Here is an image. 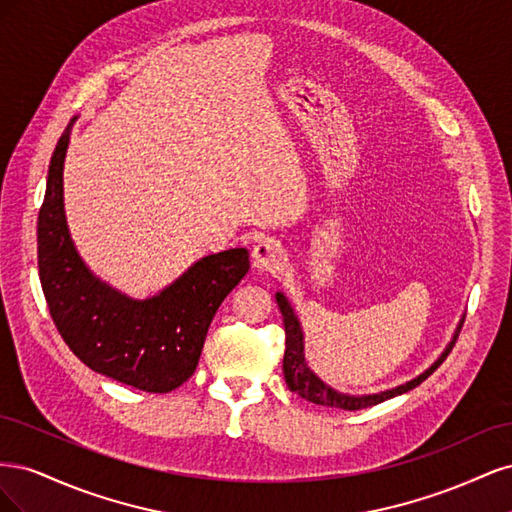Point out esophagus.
I'll return each instance as SVG.
<instances>
[{
    "instance_id": "1",
    "label": "esophagus",
    "mask_w": 512,
    "mask_h": 512,
    "mask_svg": "<svg viewBox=\"0 0 512 512\" xmlns=\"http://www.w3.org/2000/svg\"><path fill=\"white\" fill-rule=\"evenodd\" d=\"M284 262V252L280 243H275L271 239L260 241L254 245L252 250V267L260 273H275L282 267Z\"/></svg>"
}]
</instances>
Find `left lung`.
<instances>
[{
  "label": "left lung",
  "mask_w": 512,
  "mask_h": 512,
  "mask_svg": "<svg viewBox=\"0 0 512 512\" xmlns=\"http://www.w3.org/2000/svg\"><path fill=\"white\" fill-rule=\"evenodd\" d=\"M275 301L277 305H280V312L284 316V331H286V352H284V378H286V384L288 389L292 393H297L299 397L312 401V404H318V406H329V408H342V410H361V408H369V406H376V404H382V401L391 399V397H397L401 393H408L412 391L414 386L421 384L423 380H427L433 371H436L448 354H451L457 337H459V331H461V324H463V318L459 322V327L451 339V344H448L444 348V352L438 356V361L433 363L431 367H427L421 376L412 378L410 382L406 384H399L395 386V389H389V391H380V393H374V395H346V393H339L335 389H331V386L327 382H322L312 369L307 367V361H305V344H303V329H301V322L297 318V314H294V309L290 307L288 299L284 297L282 292L275 294Z\"/></svg>",
  "instance_id": "obj_1"
}]
</instances>
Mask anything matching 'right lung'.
<instances>
[{
  "label": "right lung",
  "instance_id": "obj_1",
  "mask_svg": "<svg viewBox=\"0 0 512 512\" xmlns=\"http://www.w3.org/2000/svg\"><path fill=\"white\" fill-rule=\"evenodd\" d=\"M53 151L38 215V271L59 335L102 376L138 391L168 393L198 365L209 324L250 269L235 247L200 258L160 294L136 301L91 273L76 252L64 211V160L74 121Z\"/></svg>",
  "mask_w": 512,
  "mask_h": 512
}]
</instances>
